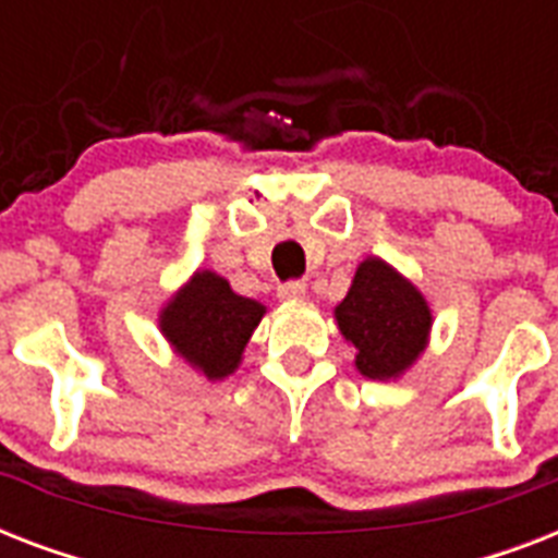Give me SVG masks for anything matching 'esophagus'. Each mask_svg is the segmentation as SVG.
I'll return each mask as SVG.
<instances>
[{"label": "esophagus", "mask_w": 558, "mask_h": 558, "mask_svg": "<svg viewBox=\"0 0 558 558\" xmlns=\"http://www.w3.org/2000/svg\"><path fill=\"white\" fill-rule=\"evenodd\" d=\"M278 295L283 301H301V298H306V283L304 280H287L278 287Z\"/></svg>", "instance_id": "1"}]
</instances>
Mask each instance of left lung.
Here are the masks:
<instances>
[{
  "label": "left lung",
  "mask_w": 558,
  "mask_h": 558,
  "mask_svg": "<svg viewBox=\"0 0 558 558\" xmlns=\"http://www.w3.org/2000/svg\"><path fill=\"white\" fill-rule=\"evenodd\" d=\"M341 336L356 348L367 379H397L428 344L432 310L423 292L379 257L359 263L348 298L336 306Z\"/></svg>",
  "instance_id": "1"
}]
</instances>
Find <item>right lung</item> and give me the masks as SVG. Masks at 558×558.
Masks as SVG:
<instances>
[{
  "mask_svg": "<svg viewBox=\"0 0 558 558\" xmlns=\"http://www.w3.org/2000/svg\"><path fill=\"white\" fill-rule=\"evenodd\" d=\"M266 306L236 295L217 271L199 269L161 310L159 327L170 348L208 379L234 373Z\"/></svg>",
  "mask_w": 558,
  "mask_h": 558,
  "instance_id": "right-lung-1",
  "label": "right lung"
}]
</instances>
